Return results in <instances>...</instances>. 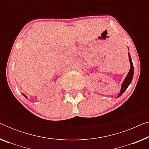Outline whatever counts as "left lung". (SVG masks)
Returning a JSON list of instances; mask_svg holds the SVG:
<instances>
[{
	"label": "left lung",
	"instance_id": "left-lung-1",
	"mask_svg": "<svg viewBox=\"0 0 149 149\" xmlns=\"http://www.w3.org/2000/svg\"><path fill=\"white\" fill-rule=\"evenodd\" d=\"M129 60H130V71L129 72H128V74L127 76H126L125 80L123 81V82L121 84V91H120L119 94L118 95L117 97H119L121 96V95L123 94L124 93V91H125L127 88L129 86L130 83H131L132 81V79H133V76H134V65H133V63H132V59H131V56H130V54L129 53Z\"/></svg>",
	"mask_w": 149,
	"mask_h": 149
}]
</instances>
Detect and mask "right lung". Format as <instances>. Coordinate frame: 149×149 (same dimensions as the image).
<instances>
[{"instance_id": "right-lung-1", "label": "right lung", "mask_w": 149, "mask_h": 149, "mask_svg": "<svg viewBox=\"0 0 149 149\" xmlns=\"http://www.w3.org/2000/svg\"><path fill=\"white\" fill-rule=\"evenodd\" d=\"M22 93V95H24V97H26V98H28V97L27 96H26V95H25V94H24V93Z\"/></svg>"}]
</instances>
